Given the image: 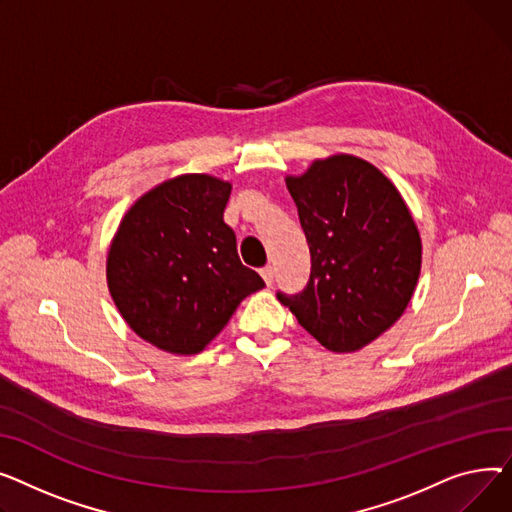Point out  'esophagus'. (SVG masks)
<instances>
[{
  "instance_id": "34e87169",
  "label": "esophagus",
  "mask_w": 512,
  "mask_h": 512,
  "mask_svg": "<svg viewBox=\"0 0 512 512\" xmlns=\"http://www.w3.org/2000/svg\"><path fill=\"white\" fill-rule=\"evenodd\" d=\"M260 275H262L264 283L270 287V285H273V279H275V268L273 266H264V268H260Z\"/></svg>"
}]
</instances>
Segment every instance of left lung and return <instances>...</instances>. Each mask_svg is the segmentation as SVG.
I'll use <instances>...</instances> for the list:
<instances>
[{
    "label": "left lung",
    "instance_id": "1",
    "mask_svg": "<svg viewBox=\"0 0 512 512\" xmlns=\"http://www.w3.org/2000/svg\"><path fill=\"white\" fill-rule=\"evenodd\" d=\"M287 190L306 233L312 270L302 293H277L326 349L366 347L405 312L422 268V239L405 200L372 163L314 161Z\"/></svg>",
    "mask_w": 512,
    "mask_h": 512
}]
</instances>
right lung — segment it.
I'll return each instance as SVG.
<instances>
[{"label": "right lung", "mask_w": 512, "mask_h": 512, "mask_svg": "<svg viewBox=\"0 0 512 512\" xmlns=\"http://www.w3.org/2000/svg\"><path fill=\"white\" fill-rule=\"evenodd\" d=\"M229 194L213 175H177L138 198L113 237L109 293L134 333L163 351L200 353L264 287L223 221Z\"/></svg>", "instance_id": "right-lung-1"}]
</instances>
